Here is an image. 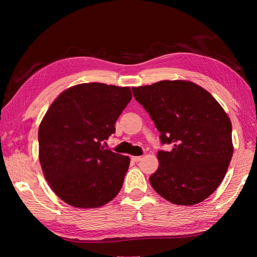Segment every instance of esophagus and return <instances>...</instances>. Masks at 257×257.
Listing matches in <instances>:
<instances>
[{
	"mask_svg": "<svg viewBox=\"0 0 257 257\" xmlns=\"http://www.w3.org/2000/svg\"><path fill=\"white\" fill-rule=\"evenodd\" d=\"M132 160L135 161V162H138V161L141 160V157L140 156H133L132 157Z\"/></svg>",
	"mask_w": 257,
	"mask_h": 257,
	"instance_id": "obj_1",
	"label": "esophagus"
}]
</instances>
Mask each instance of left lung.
Listing matches in <instances>:
<instances>
[{
    "label": "left lung",
    "instance_id": "8db88e82",
    "mask_svg": "<svg viewBox=\"0 0 257 257\" xmlns=\"http://www.w3.org/2000/svg\"><path fill=\"white\" fill-rule=\"evenodd\" d=\"M134 97L150 114L162 144L151 187L178 205H193L214 192L233 156L232 123L209 91L189 80H161L133 88Z\"/></svg>",
    "mask_w": 257,
    "mask_h": 257
}]
</instances>
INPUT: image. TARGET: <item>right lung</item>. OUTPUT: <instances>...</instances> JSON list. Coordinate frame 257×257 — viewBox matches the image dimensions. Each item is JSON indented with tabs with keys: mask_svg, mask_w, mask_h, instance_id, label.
<instances>
[{
	"mask_svg": "<svg viewBox=\"0 0 257 257\" xmlns=\"http://www.w3.org/2000/svg\"><path fill=\"white\" fill-rule=\"evenodd\" d=\"M132 98L129 87L86 83L64 90L48 108L38 128V158L46 181L65 203L96 209L119 193L130 158L101 143L116 132Z\"/></svg>",
	"mask_w": 257,
	"mask_h": 257,
	"instance_id": "1",
	"label": "right lung"
}]
</instances>
